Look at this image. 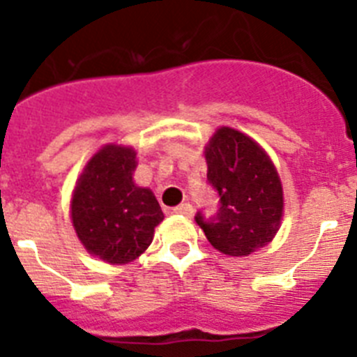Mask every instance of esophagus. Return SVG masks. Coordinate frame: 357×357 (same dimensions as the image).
I'll return each mask as SVG.
<instances>
[{
	"mask_svg": "<svg viewBox=\"0 0 357 357\" xmlns=\"http://www.w3.org/2000/svg\"><path fill=\"white\" fill-rule=\"evenodd\" d=\"M173 213L175 214H184V216H193V206L185 202V204H181V206L173 207Z\"/></svg>",
	"mask_w": 357,
	"mask_h": 357,
	"instance_id": "obj_1",
	"label": "esophagus"
}]
</instances>
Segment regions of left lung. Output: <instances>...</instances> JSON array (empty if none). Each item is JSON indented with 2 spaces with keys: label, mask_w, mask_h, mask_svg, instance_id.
<instances>
[{
  "label": "left lung",
  "mask_w": 357,
  "mask_h": 357,
  "mask_svg": "<svg viewBox=\"0 0 357 357\" xmlns=\"http://www.w3.org/2000/svg\"><path fill=\"white\" fill-rule=\"evenodd\" d=\"M207 181L220 197L216 216H195L222 254L245 257L275 238L284 211L279 173L266 151L243 132L222 127L204 151Z\"/></svg>",
  "instance_id": "1"
}]
</instances>
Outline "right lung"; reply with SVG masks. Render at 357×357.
<instances>
[{
	"instance_id": "right-lung-1",
	"label": "right lung",
	"mask_w": 357,
	"mask_h": 357,
	"mask_svg": "<svg viewBox=\"0 0 357 357\" xmlns=\"http://www.w3.org/2000/svg\"><path fill=\"white\" fill-rule=\"evenodd\" d=\"M135 150L105 144L85 164L71 198V220L89 254L110 264H127L150 247L164 220L148 188L134 184Z\"/></svg>"
}]
</instances>
